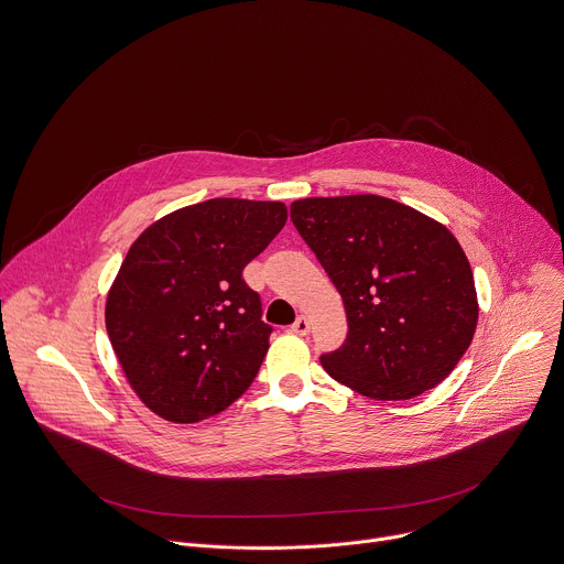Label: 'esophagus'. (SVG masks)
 Instances as JSON below:
<instances>
[{"label": "esophagus", "instance_id": "1", "mask_svg": "<svg viewBox=\"0 0 564 564\" xmlns=\"http://www.w3.org/2000/svg\"><path fill=\"white\" fill-rule=\"evenodd\" d=\"M291 334L295 336H306L308 334V321L304 316H300L293 325H291Z\"/></svg>", "mask_w": 564, "mask_h": 564}]
</instances>
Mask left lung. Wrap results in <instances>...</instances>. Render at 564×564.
<instances>
[{
  "label": "left lung",
  "mask_w": 564,
  "mask_h": 564,
  "mask_svg": "<svg viewBox=\"0 0 564 564\" xmlns=\"http://www.w3.org/2000/svg\"><path fill=\"white\" fill-rule=\"evenodd\" d=\"M302 239L345 302L347 340L325 371L373 401L440 386L466 354L479 316L470 262L455 235L379 195L291 204Z\"/></svg>",
  "instance_id": "8db88e82"
}]
</instances>
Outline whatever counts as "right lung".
Segmentation results:
<instances>
[{
    "mask_svg": "<svg viewBox=\"0 0 564 564\" xmlns=\"http://www.w3.org/2000/svg\"><path fill=\"white\" fill-rule=\"evenodd\" d=\"M284 224L282 202L208 199L161 217L130 246L105 325L124 379L161 419L215 416L258 377L273 329L241 271Z\"/></svg>",
    "mask_w": 564,
    "mask_h": 564,
    "instance_id": "right-lung-1",
    "label": "right lung"
}]
</instances>
